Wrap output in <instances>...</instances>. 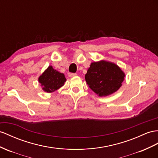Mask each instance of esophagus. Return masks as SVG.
Instances as JSON below:
<instances>
[{"label": "esophagus", "instance_id": "1", "mask_svg": "<svg viewBox=\"0 0 158 158\" xmlns=\"http://www.w3.org/2000/svg\"><path fill=\"white\" fill-rule=\"evenodd\" d=\"M77 75V73H69V76L70 77H75Z\"/></svg>", "mask_w": 158, "mask_h": 158}]
</instances>
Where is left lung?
<instances>
[{
    "instance_id": "left-lung-1",
    "label": "left lung",
    "mask_w": 158,
    "mask_h": 158,
    "mask_svg": "<svg viewBox=\"0 0 158 158\" xmlns=\"http://www.w3.org/2000/svg\"><path fill=\"white\" fill-rule=\"evenodd\" d=\"M125 73L111 62L100 60L91 63L85 76L91 89L100 96H107L118 91L122 85Z\"/></svg>"
}]
</instances>
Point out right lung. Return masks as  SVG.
<instances>
[{"instance_id":"obj_1","label":"right lung","mask_w":158,"mask_h":158,"mask_svg":"<svg viewBox=\"0 0 158 158\" xmlns=\"http://www.w3.org/2000/svg\"><path fill=\"white\" fill-rule=\"evenodd\" d=\"M66 78L63 73L49 66L39 77V82L43 86V89L47 93H52L61 87Z\"/></svg>"}]
</instances>
